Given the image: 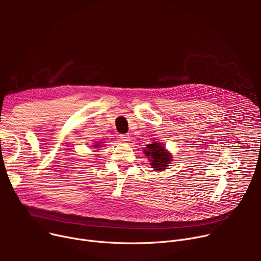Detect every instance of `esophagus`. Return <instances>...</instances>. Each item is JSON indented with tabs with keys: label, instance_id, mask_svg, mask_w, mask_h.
I'll return each instance as SVG.
<instances>
[{
	"label": "esophagus",
	"instance_id": "1",
	"mask_svg": "<svg viewBox=\"0 0 261 261\" xmlns=\"http://www.w3.org/2000/svg\"><path fill=\"white\" fill-rule=\"evenodd\" d=\"M119 139L122 143H128L130 141V135L129 134H121V135H119Z\"/></svg>",
	"mask_w": 261,
	"mask_h": 261
}]
</instances>
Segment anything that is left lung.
<instances>
[{
  "label": "left lung",
  "instance_id": "left-lung-1",
  "mask_svg": "<svg viewBox=\"0 0 261 261\" xmlns=\"http://www.w3.org/2000/svg\"><path fill=\"white\" fill-rule=\"evenodd\" d=\"M144 153L149 159V162H151L150 165L155 171H163L166 169L172 161L170 152H168L160 142H152L151 144L147 145Z\"/></svg>",
  "mask_w": 261,
  "mask_h": 261
}]
</instances>
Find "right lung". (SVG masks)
<instances>
[{
    "label": "right lung",
    "instance_id": "add662e5",
    "mask_svg": "<svg viewBox=\"0 0 261 261\" xmlns=\"http://www.w3.org/2000/svg\"><path fill=\"white\" fill-rule=\"evenodd\" d=\"M100 146H101V145H99V144H95L93 147H94V148H99Z\"/></svg>",
    "mask_w": 261,
    "mask_h": 261
}]
</instances>
